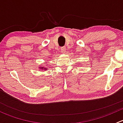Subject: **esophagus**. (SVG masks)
<instances>
[{"label": "esophagus", "instance_id": "esophagus-1", "mask_svg": "<svg viewBox=\"0 0 123 123\" xmlns=\"http://www.w3.org/2000/svg\"><path fill=\"white\" fill-rule=\"evenodd\" d=\"M65 51H66V48L65 46L62 47L61 49V52L62 53V54H65Z\"/></svg>", "mask_w": 123, "mask_h": 123}]
</instances>
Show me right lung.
Segmentation results:
<instances>
[{
	"instance_id": "obj_1",
	"label": "right lung",
	"mask_w": 123,
	"mask_h": 123,
	"mask_svg": "<svg viewBox=\"0 0 123 123\" xmlns=\"http://www.w3.org/2000/svg\"><path fill=\"white\" fill-rule=\"evenodd\" d=\"M40 69H43V67H40ZM44 69H46L47 68H44Z\"/></svg>"
}]
</instances>
